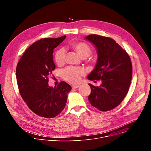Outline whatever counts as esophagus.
<instances>
[{"label":"esophagus","instance_id":"esophagus-1","mask_svg":"<svg viewBox=\"0 0 151 151\" xmlns=\"http://www.w3.org/2000/svg\"><path fill=\"white\" fill-rule=\"evenodd\" d=\"M79 87V85H72V89H76V88H78Z\"/></svg>","mask_w":151,"mask_h":151}]
</instances>
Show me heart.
Listing matches in <instances>:
<instances>
[{"mask_svg": "<svg viewBox=\"0 0 151 151\" xmlns=\"http://www.w3.org/2000/svg\"><path fill=\"white\" fill-rule=\"evenodd\" d=\"M70 47L82 58H87L92 52L90 47L83 42H73L70 44ZM65 50L60 48L55 53L54 60L58 65H61L65 60ZM84 74V70L82 68L69 67L63 72V78L70 83H76L80 81L81 76Z\"/></svg>", "mask_w": 151, "mask_h": 151, "instance_id": "obj_1", "label": "heart"}]
</instances>
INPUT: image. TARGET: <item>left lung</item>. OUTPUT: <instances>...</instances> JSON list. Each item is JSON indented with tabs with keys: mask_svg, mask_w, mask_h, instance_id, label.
Returning a JSON list of instances; mask_svg holds the SVG:
<instances>
[{
	"mask_svg": "<svg viewBox=\"0 0 151 151\" xmlns=\"http://www.w3.org/2000/svg\"><path fill=\"white\" fill-rule=\"evenodd\" d=\"M86 39L96 46L98 53L95 69L87 78L101 80L99 87L89 83L91 92L90 104L100 111L114 109L128 93L132 78V63L125 50L113 39L90 35Z\"/></svg>",
	"mask_w": 151,
	"mask_h": 151,
	"instance_id": "obj_1",
	"label": "left lung"
}]
</instances>
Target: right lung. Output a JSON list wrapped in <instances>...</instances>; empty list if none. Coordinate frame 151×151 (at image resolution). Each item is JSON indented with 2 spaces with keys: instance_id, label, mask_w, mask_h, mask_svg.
<instances>
[{
  "instance_id": "obj_1",
  "label": "right lung",
  "mask_w": 151,
  "mask_h": 151,
  "mask_svg": "<svg viewBox=\"0 0 151 151\" xmlns=\"http://www.w3.org/2000/svg\"><path fill=\"white\" fill-rule=\"evenodd\" d=\"M66 36L44 38L32 44L19 60L16 77L19 94L29 109L38 116L52 118L66 104L71 86L61 81L57 87L48 85L55 65L52 54Z\"/></svg>"
}]
</instances>
